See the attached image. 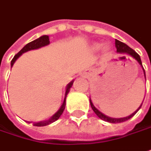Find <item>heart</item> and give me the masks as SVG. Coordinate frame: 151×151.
Instances as JSON below:
<instances>
[{
  "instance_id": "obj_1",
  "label": "heart",
  "mask_w": 151,
  "mask_h": 151,
  "mask_svg": "<svg viewBox=\"0 0 151 151\" xmlns=\"http://www.w3.org/2000/svg\"><path fill=\"white\" fill-rule=\"evenodd\" d=\"M104 49H107V47H104Z\"/></svg>"
}]
</instances>
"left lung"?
<instances>
[{
  "label": "left lung",
  "instance_id": "1",
  "mask_svg": "<svg viewBox=\"0 0 151 151\" xmlns=\"http://www.w3.org/2000/svg\"><path fill=\"white\" fill-rule=\"evenodd\" d=\"M115 47H116V49H117L118 52L127 53L128 55H129V56L133 57V58H134L135 60H137L138 63H139L140 65L142 66V63H141V60H140V57H139V55L138 54L137 52H135L132 48H130L128 45H126L125 43H124V42H120V41H119V40L115 39ZM144 73H145V69H144ZM89 101H90V105H91L92 109H93V112L96 114L98 117L99 118V119H101L102 120H104V121H107V122H109V123H113V124L124 122V121H126V120H128V119H129L130 118H132L133 116L137 113L138 110L140 109V107L142 106V104H141L137 110H136L135 112H134L132 114H130L129 116H127V117H124V118H119V119H116V118H110V117H109V116H107V115H105V114H104L102 112L99 111L98 109H96V108L94 107V105L93 104V103H92L90 99H89Z\"/></svg>",
  "mask_w": 151,
  "mask_h": 151
}]
</instances>
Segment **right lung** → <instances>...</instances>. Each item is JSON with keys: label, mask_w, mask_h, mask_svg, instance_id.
I'll return each instance as SVG.
<instances>
[{"label": "right lung", "mask_w": 151, "mask_h": 151, "mask_svg": "<svg viewBox=\"0 0 151 151\" xmlns=\"http://www.w3.org/2000/svg\"><path fill=\"white\" fill-rule=\"evenodd\" d=\"M49 42H49V37H48V36H46V35H45V36H42V37H39V38L34 40V41H32V42H31L27 43V44L17 54H16L15 56H14V58H12V63H11V65H12V67L13 66L14 63L16 62V60L22 54V53L26 52H27V51H30V50L37 49V48H39V47H44V46H46V45L49 44ZM73 81H72V82L69 83L68 84V86H67L66 93H65V99H64L63 104V105H62L61 108L59 109V110L52 117H51L49 119H47V120H46V121H41V122H38V123H33L34 126H46V125H48V124H50L55 122L56 120H58V119H59V117L61 116V114H63V112L64 109H65L66 97H67V94L68 93L69 89H70V88L72 87V85H73Z\"/></svg>", "instance_id": "right-lung-1"}]
</instances>
